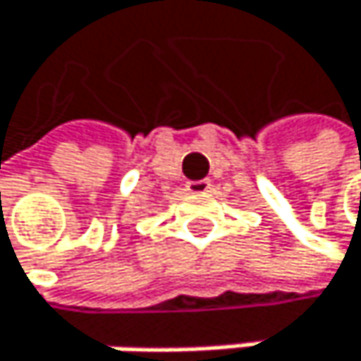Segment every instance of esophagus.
<instances>
[{
    "label": "esophagus",
    "mask_w": 361,
    "mask_h": 361,
    "mask_svg": "<svg viewBox=\"0 0 361 361\" xmlns=\"http://www.w3.org/2000/svg\"><path fill=\"white\" fill-rule=\"evenodd\" d=\"M186 190L192 192V195L207 192V190H210V179H190V182H186Z\"/></svg>",
    "instance_id": "obj_1"
}]
</instances>
